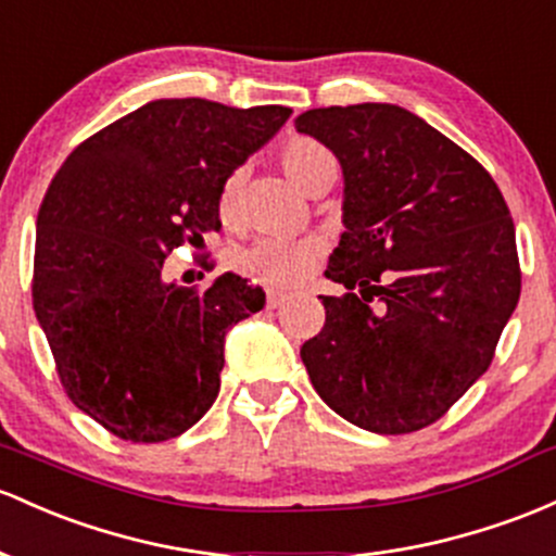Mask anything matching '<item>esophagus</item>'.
Segmentation results:
<instances>
[{
    "label": "esophagus",
    "mask_w": 556,
    "mask_h": 556,
    "mask_svg": "<svg viewBox=\"0 0 556 556\" xmlns=\"http://www.w3.org/2000/svg\"><path fill=\"white\" fill-rule=\"evenodd\" d=\"M288 298H290V295H285V292L271 290V292H268V298H266V306H268V308H279L285 301H288Z\"/></svg>",
    "instance_id": "obj_1"
}]
</instances>
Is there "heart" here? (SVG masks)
<instances>
[{"label":"heart","mask_w":556,"mask_h":556,"mask_svg":"<svg viewBox=\"0 0 556 556\" xmlns=\"http://www.w3.org/2000/svg\"><path fill=\"white\" fill-rule=\"evenodd\" d=\"M279 166H282L288 179L303 192H314L321 181L338 179V157L334 152L321 144L319 139L311 137H292L279 150ZM242 189V170H231L227 179L218 187V216L224 222H235L237 200ZM319 237H298V240H258L245 253L237 255V266L248 277L261 279L264 285L274 288H292L301 282L321 255Z\"/></svg>","instance_id":"obj_1"}]
</instances>
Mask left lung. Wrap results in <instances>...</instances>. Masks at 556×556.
I'll list each match as a JSON object with an SVG mask.
<instances>
[{
	"label": "left lung",
	"mask_w": 556,
	"mask_h": 556,
	"mask_svg": "<svg viewBox=\"0 0 556 556\" xmlns=\"http://www.w3.org/2000/svg\"><path fill=\"white\" fill-rule=\"evenodd\" d=\"M345 176L340 245L319 295L325 327L301 348L311 386L380 435L438 422L483 371L520 301L515 222L493 176L399 105L295 118Z\"/></svg>",
	"instance_id": "1"
}]
</instances>
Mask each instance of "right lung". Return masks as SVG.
I'll use <instances>...</instances> for the list:
<instances>
[{
	"label": "right lung",
	"instance_id": "add662e5",
	"mask_svg": "<svg viewBox=\"0 0 556 556\" xmlns=\"http://www.w3.org/2000/svg\"><path fill=\"white\" fill-rule=\"evenodd\" d=\"M292 110L155 100L91 134L36 216V319L68 399L121 441L189 430L222 388L227 329L264 308L235 274L163 282L170 250L222 229L218 187Z\"/></svg>",
	"mask_w": 556,
	"mask_h": 556
}]
</instances>
